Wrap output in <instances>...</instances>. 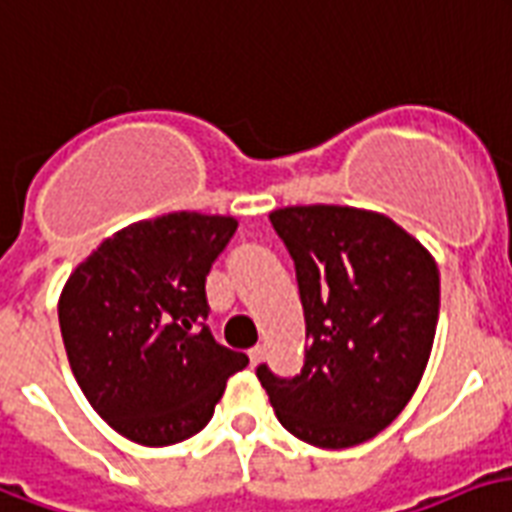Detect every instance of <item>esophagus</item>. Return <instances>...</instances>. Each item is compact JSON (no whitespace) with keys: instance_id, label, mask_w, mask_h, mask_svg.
I'll list each match as a JSON object with an SVG mask.
<instances>
[{"instance_id":"esophagus-1","label":"esophagus","mask_w":512,"mask_h":512,"mask_svg":"<svg viewBox=\"0 0 512 512\" xmlns=\"http://www.w3.org/2000/svg\"><path fill=\"white\" fill-rule=\"evenodd\" d=\"M248 359H251V367H256V364H259V361L264 359V348H261V345L251 348V351H248Z\"/></svg>"}]
</instances>
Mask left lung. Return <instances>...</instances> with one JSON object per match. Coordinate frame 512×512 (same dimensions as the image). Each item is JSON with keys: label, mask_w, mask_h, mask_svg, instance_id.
Returning a JSON list of instances; mask_svg holds the SVG:
<instances>
[{"label": "left lung", "mask_w": 512, "mask_h": 512, "mask_svg": "<svg viewBox=\"0 0 512 512\" xmlns=\"http://www.w3.org/2000/svg\"><path fill=\"white\" fill-rule=\"evenodd\" d=\"M297 270L305 367L256 378L288 432L318 448H351L383 432L416 394L440 313V272L391 218L340 205L270 213Z\"/></svg>", "instance_id": "left-lung-1"}]
</instances>
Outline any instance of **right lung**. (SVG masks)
Listing matches in <instances>:
<instances>
[{
	"label": "right lung",
	"instance_id": "1",
	"mask_svg": "<svg viewBox=\"0 0 512 512\" xmlns=\"http://www.w3.org/2000/svg\"><path fill=\"white\" fill-rule=\"evenodd\" d=\"M237 232L229 215L169 213L107 237L59 299L69 367L99 416L140 445L205 429L245 353L215 343L205 280Z\"/></svg>",
	"mask_w": 512,
	"mask_h": 512
}]
</instances>
